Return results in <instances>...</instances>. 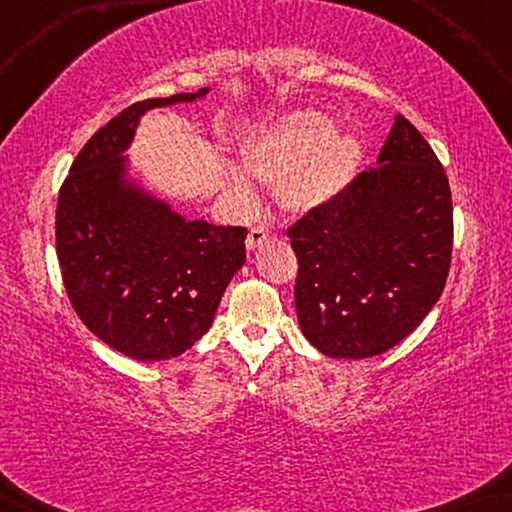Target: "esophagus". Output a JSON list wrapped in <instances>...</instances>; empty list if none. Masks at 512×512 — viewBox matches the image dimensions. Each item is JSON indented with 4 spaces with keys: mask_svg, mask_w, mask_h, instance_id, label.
Instances as JSON below:
<instances>
[{
    "mask_svg": "<svg viewBox=\"0 0 512 512\" xmlns=\"http://www.w3.org/2000/svg\"><path fill=\"white\" fill-rule=\"evenodd\" d=\"M268 230H265L263 226H254L249 230V235H247V249L249 251H254V249H258L261 247V244L268 240Z\"/></svg>",
    "mask_w": 512,
    "mask_h": 512,
    "instance_id": "34e87169",
    "label": "esophagus"
}]
</instances>
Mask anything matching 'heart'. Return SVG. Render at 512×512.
Instances as JSON below:
<instances>
[{
  "mask_svg": "<svg viewBox=\"0 0 512 512\" xmlns=\"http://www.w3.org/2000/svg\"><path fill=\"white\" fill-rule=\"evenodd\" d=\"M359 160V139L333 132V123L314 111L286 116L244 153L249 174L263 184H282V202L293 212H314L333 202L352 184ZM226 184L237 205H254V188L240 172L230 170Z\"/></svg>",
  "mask_w": 512,
  "mask_h": 512,
  "instance_id": "1",
  "label": "heart"
}]
</instances>
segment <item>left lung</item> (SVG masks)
Instances as JSON below:
<instances>
[{"label":"left lung","instance_id":"1","mask_svg":"<svg viewBox=\"0 0 512 512\" xmlns=\"http://www.w3.org/2000/svg\"><path fill=\"white\" fill-rule=\"evenodd\" d=\"M452 233L443 165L398 114L377 167L286 230L298 258L300 331L333 359L398 345L443 293Z\"/></svg>","mask_w":512,"mask_h":512}]
</instances>
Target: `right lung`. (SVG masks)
Returning <instances> with one entry per match:
<instances>
[{
  "label": "right lung",
  "mask_w": 512,
  "mask_h": 512,
  "mask_svg": "<svg viewBox=\"0 0 512 512\" xmlns=\"http://www.w3.org/2000/svg\"><path fill=\"white\" fill-rule=\"evenodd\" d=\"M207 93L130 104L88 139L58 195L55 249L74 312L102 342L137 361L191 349L247 261V228L184 219L128 179L123 153L139 118Z\"/></svg>",
  "instance_id": "add662e5"
}]
</instances>
